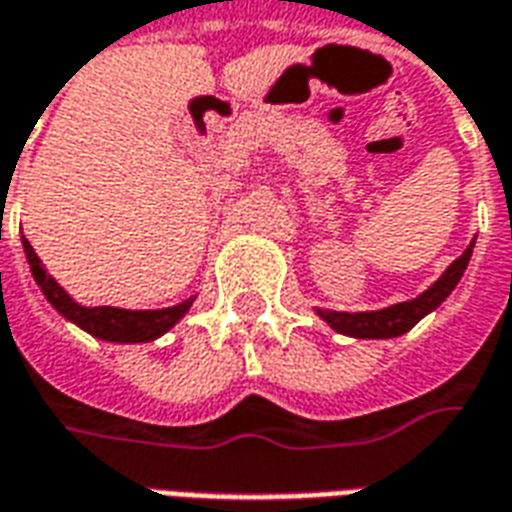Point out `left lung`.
<instances>
[{
  "label": "left lung",
  "instance_id": "8db88e82",
  "mask_svg": "<svg viewBox=\"0 0 512 512\" xmlns=\"http://www.w3.org/2000/svg\"><path fill=\"white\" fill-rule=\"evenodd\" d=\"M472 246L463 252L455 263H452L439 279L436 285H430L422 296L414 301H403V304H392L386 310L378 312H332V310H318L323 321L332 326L334 332L348 334V337H359V340H384V337H400L406 334L411 326H417L430 310H436L441 301L447 299L452 288L458 285V279L466 271V263L472 257Z\"/></svg>",
  "mask_w": 512,
  "mask_h": 512
}]
</instances>
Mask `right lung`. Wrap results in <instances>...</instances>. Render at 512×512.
Returning a JSON list of instances; mask_svg holds the SVG:
<instances>
[{"mask_svg": "<svg viewBox=\"0 0 512 512\" xmlns=\"http://www.w3.org/2000/svg\"><path fill=\"white\" fill-rule=\"evenodd\" d=\"M24 252H27L29 268H32V277L40 285V290L46 293V299L51 301V307L62 312L68 321L76 326H82L84 332H90L93 337L109 340V343H147V340H156L158 334H164L172 329L175 323L189 312L191 299L167 310H117V307H82L65 293V290L54 282V277L46 274V268L40 266L35 249L29 246L24 238Z\"/></svg>", "mask_w": 512, "mask_h": 512, "instance_id": "1", "label": "right lung"}]
</instances>
